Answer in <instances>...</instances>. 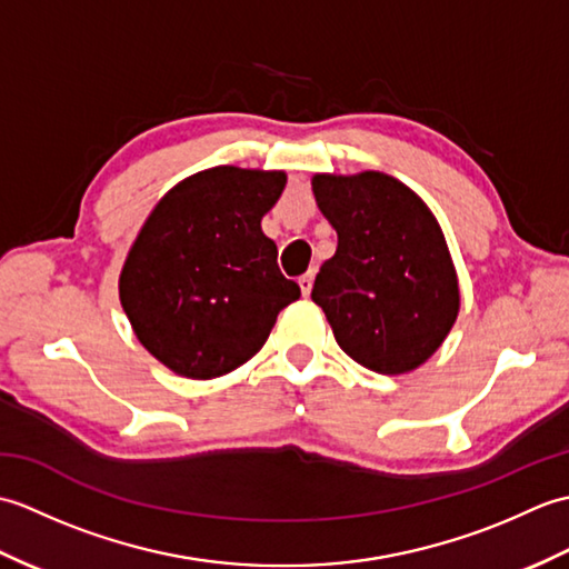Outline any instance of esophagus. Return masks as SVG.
Instances as JSON below:
<instances>
[{
	"label": "esophagus",
	"mask_w": 569,
	"mask_h": 569,
	"mask_svg": "<svg viewBox=\"0 0 569 569\" xmlns=\"http://www.w3.org/2000/svg\"><path fill=\"white\" fill-rule=\"evenodd\" d=\"M312 281H316V271H308V273H303V276L298 278L300 291H303V296H310V291H312Z\"/></svg>",
	"instance_id": "34e87169"
}]
</instances>
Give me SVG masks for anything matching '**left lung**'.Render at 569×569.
Returning <instances> with one entry per match:
<instances>
[{"instance_id":"1","label":"left lung","mask_w":569,"mask_h":569,"mask_svg":"<svg viewBox=\"0 0 569 569\" xmlns=\"http://www.w3.org/2000/svg\"><path fill=\"white\" fill-rule=\"evenodd\" d=\"M312 196L337 232L312 300L337 345L386 377L438 352L459 312V281L430 208L393 176L316 173Z\"/></svg>"}]
</instances>
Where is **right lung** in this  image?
I'll return each mask as SVG.
<instances>
[{"label":"right lung","instance_id":"add662e5","mask_svg":"<svg viewBox=\"0 0 569 569\" xmlns=\"http://www.w3.org/2000/svg\"><path fill=\"white\" fill-rule=\"evenodd\" d=\"M283 188V171L214 166L168 190L139 229L119 300L137 340L178 377L234 371L300 298L261 229Z\"/></svg>","mask_w":569,"mask_h":569}]
</instances>
